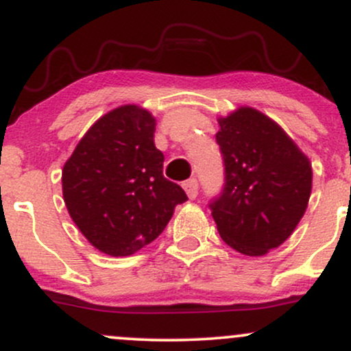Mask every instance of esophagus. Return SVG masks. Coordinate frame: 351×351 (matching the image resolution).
<instances>
[{"label": "esophagus", "instance_id": "obj_1", "mask_svg": "<svg viewBox=\"0 0 351 351\" xmlns=\"http://www.w3.org/2000/svg\"><path fill=\"white\" fill-rule=\"evenodd\" d=\"M183 188H184V191H186L189 199H195L196 196H198V181H196L195 178L184 181Z\"/></svg>", "mask_w": 351, "mask_h": 351}]
</instances>
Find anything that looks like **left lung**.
Listing matches in <instances>:
<instances>
[{"instance_id": "8db88e82", "label": "left lung", "mask_w": 351, "mask_h": 351, "mask_svg": "<svg viewBox=\"0 0 351 351\" xmlns=\"http://www.w3.org/2000/svg\"><path fill=\"white\" fill-rule=\"evenodd\" d=\"M226 170L211 203L217 232L244 256H265L295 231L312 193V163L279 123L243 106L217 119Z\"/></svg>"}]
</instances>
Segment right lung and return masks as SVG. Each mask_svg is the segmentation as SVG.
Returning <instances> with one entry per match:
<instances>
[{
  "instance_id": "1",
  "label": "right lung",
  "mask_w": 351,
  "mask_h": 351,
  "mask_svg": "<svg viewBox=\"0 0 351 351\" xmlns=\"http://www.w3.org/2000/svg\"><path fill=\"white\" fill-rule=\"evenodd\" d=\"M155 117L127 104L107 112L79 140L62 168V196L84 237L112 257L153 243L186 201L163 176V153L153 142Z\"/></svg>"
}]
</instances>
